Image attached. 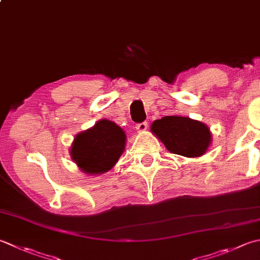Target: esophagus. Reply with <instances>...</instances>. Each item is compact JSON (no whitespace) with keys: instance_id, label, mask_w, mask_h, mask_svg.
<instances>
[{"instance_id":"obj_1","label":"esophagus","mask_w":260,"mask_h":260,"mask_svg":"<svg viewBox=\"0 0 260 260\" xmlns=\"http://www.w3.org/2000/svg\"><path fill=\"white\" fill-rule=\"evenodd\" d=\"M136 129H137V132H144V131H146L147 129V123H146V121L136 124Z\"/></svg>"}]
</instances>
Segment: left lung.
<instances>
[{
	"label": "left lung",
	"mask_w": 260,
	"mask_h": 260,
	"mask_svg": "<svg viewBox=\"0 0 260 260\" xmlns=\"http://www.w3.org/2000/svg\"><path fill=\"white\" fill-rule=\"evenodd\" d=\"M151 131L168 151L188 157L204 154L212 141L208 127L188 117L166 116L153 121Z\"/></svg>",
	"instance_id": "1"
}]
</instances>
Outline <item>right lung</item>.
I'll return each mask as SVG.
<instances>
[{"instance_id":"obj_1","label":"right lung","mask_w":260,"mask_h":260,"mask_svg":"<svg viewBox=\"0 0 260 260\" xmlns=\"http://www.w3.org/2000/svg\"><path fill=\"white\" fill-rule=\"evenodd\" d=\"M125 141L124 131L104 119L75 136L71 155L86 174H104L118 161L125 150Z\"/></svg>"}]
</instances>
